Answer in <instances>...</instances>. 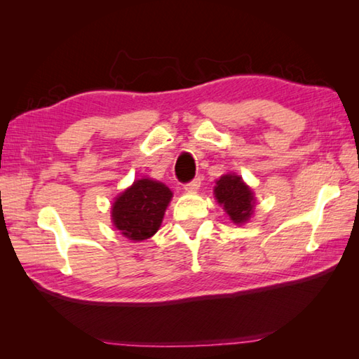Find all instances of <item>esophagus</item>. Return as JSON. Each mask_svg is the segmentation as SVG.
<instances>
[{
  "label": "esophagus",
  "instance_id": "34e87169",
  "mask_svg": "<svg viewBox=\"0 0 359 359\" xmlns=\"http://www.w3.org/2000/svg\"><path fill=\"white\" fill-rule=\"evenodd\" d=\"M199 187H201V179H194L191 182H188V184H185L184 189L188 193H194V191H197V189H199Z\"/></svg>",
  "mask_w": 359,
  "mask_h": 359
}]
</instances>
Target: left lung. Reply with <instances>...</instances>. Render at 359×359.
<instances>
[{
    "instance_id": "obj_1",
    "label": "left lung",
    "mask_w": 359,
    "mask_h": 359,
    "mask_svg": "<svg viewBox=\"0 0 359 359\" xmlns=\"http://www.w3.org/2000/svg\"><path fill=\"white\" fill-rule=\"evenodd\" d=\"M215 197L234 224H243L253 215L255 196L251 188L236 174H224L216 180Z\"/></svg>"
}]
</instances>
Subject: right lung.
I'll use <instances>...</instances> for the list:
<instances>
[{
  "instance_id": "1",
  "label": "right lung",
  "mask_w": 359,
  "mask_h": 359,
  "mask_svg": "<svg viewBox=\"0 0 359 359\" xmlns=\"http://www.w3.org/2000/svg\"><path fill=\"white\" fill-rule=\"evenodd\" d=\"M171 197V189L162 182L135 180L112 203V224L129 241L148 239L160 228Z\"/></svg>"
}]
</instances>
